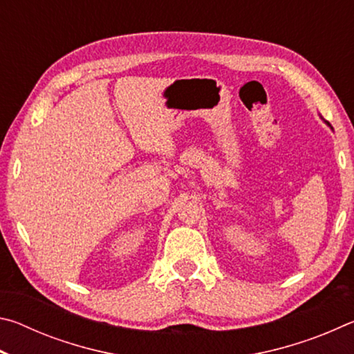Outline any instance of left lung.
Returning <instances> with one entry per match:
<instances>
[{
  "label": "left lung",
  "mask_w": 354,
  "mask_h": 354,
  "mask_svg": "<svg viewBox=\"0 0 354 354\" xmlns=\"http://www.w3.org/2000/svg\"><path fill=\"white\" fill-rule=\"evenodd\" d=\"M320 118H322V120H323V117H322V115H320ZM323 122H325V124H328V127H329V128H331V129H333V127H331V124H329V122H326V120H323Z\"/></svg>",
  "instance_id": "8db88e82"
}]
</instances>
